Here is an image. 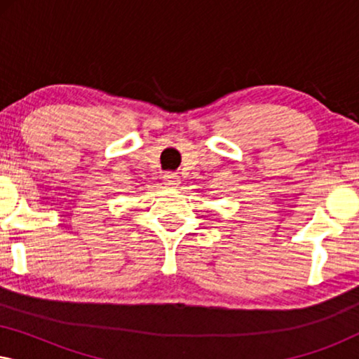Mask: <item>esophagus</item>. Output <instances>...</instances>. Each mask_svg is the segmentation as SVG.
<instances>
[{"mask_svg":"<svg viewBox=\"0 0 359 359\" xmlns=\"http://www.w3.org/2000/svg\"><path fill=\"white\" fill-rule=\"evenodd\" d=\"M163 181H165L166 186H170V188H176V186L181 183L180 176L176 173H171V171H170V173L163 175Z\"/></svg>","mask_w":359,"mask_h":359,"instance_id":"esophagus-1","label":"esophagus"}]
</instances>
